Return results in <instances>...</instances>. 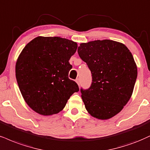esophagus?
<instances>
[{"label": "esophagus", "instance_id": "34e87169", "mask_svg": "<svg viewBox=\"0 0 150 150\" xmlns=\"http://www.w3.org/2000/svg\"><path fill=\"white\" fill-rule=\"evenodd\" d=\"M76 82L77 83V84H78L79 86H80V84H81V82H80V79H77L76 80Z\"/></svg>", "mask_w": 150, "mask_h": 150}]
</instances>
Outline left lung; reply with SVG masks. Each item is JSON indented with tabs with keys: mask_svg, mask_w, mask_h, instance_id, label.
Instances as JSON below:
<instances>
[{
	"mask_svg": "<svg viewBox=\"0 0 150 150\" xmlns=\"http://www.w3.org/2000/svg\"><path fill=\"white\" fill-rule=\"evenodd\" d=\"M78 53L92 74L90 88H81L86 110L97 119L111 118L134 90L138 71L132 53L123 44L104 40L81 44Z\"/></svg>",
	"mask_w": 150,
	"mask_h": 150,
	"instance_id": "1",
	"label": "left lung"
}]
</instances>
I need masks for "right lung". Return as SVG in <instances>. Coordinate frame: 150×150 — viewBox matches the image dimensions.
I'll list each match as a JSON object with an SVG mask.
<instances>
[{"label":"right lung","mask_w":150,"mask_h":150,"mask_svg":"<svg viewBox=\"0 0 150 150\" xmlns=\"http://www.w3.org/2000/svg\"><path fill=\"white\" fill-rule=\"evenodd\" d=\"M76 42L60 37H38L24 47L16 63V78L24 100L42 115L56 114L79 86L69 79V60Z\"/></svg>","instance_id":"obj_1"}]
</instances>
